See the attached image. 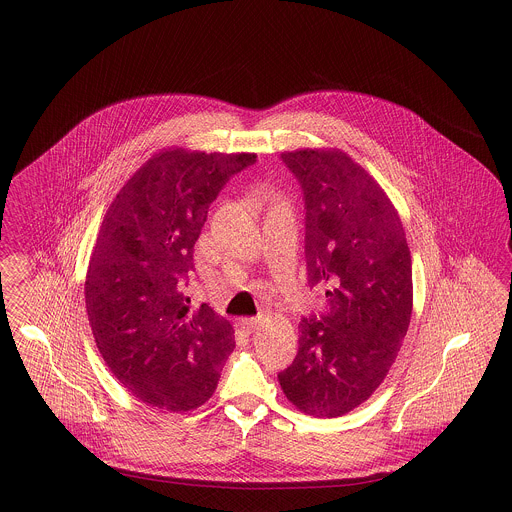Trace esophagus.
I'll use <instances>...</instances> for the list:
<instances>
[{"mask_svg":"<svg viewBox=\"0 0 512 512\" xmlns=\"http://www.w3.org/2000/svg\"><path fill=\"white\" fill-rule=\"evenodd\" d=\"M242 328H244L245 332H255L257 328H259V324H261V320L259 318H242Z\"/></svg>","mask_w":512,"mask_h":512,"instance_id":"obj_1","label":"esophagus"}]
</instances>
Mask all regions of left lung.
<instances>
[{"mask_svg":"<svg viewBox=\"0 0 512 512\" xmlns=\"http://www.w3.org/2000/svg\"><path fill=\"white\" fill-rule=\"evenodd\" d=\"M282 161L305 199L309 284L330 311L303 318L278 380L299 411L334 418L365 403L395 363L413 313L411 251L390 197L347 153L297 149Z\"/></svg>","mask_w":512,"mask_h":512,"instance_id":"8db88e82","label":"left lung"}]
</instances>
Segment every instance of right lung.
Returning <instances> with one entry per match:
<instances>
[{
  "label": "right lung",
  "mask_w": 512,
  "mask_h": 512,
  "mask_svg": "<svg viewBox=\"0 0 512 512\" xmlns=\"http://www.w3.org/2000/svg\"><path fill=\"white\" fill-rule=\"evenodd\" d=\"M255 153L182 147L153 155L109 205L94 245L84 297L99 353L134 397L186 413L217 390L234 351V328L184 292L209 205Z\"/></svg>",
  "instance_id": "right-lung-1"
}]
</instances>
